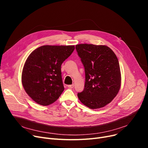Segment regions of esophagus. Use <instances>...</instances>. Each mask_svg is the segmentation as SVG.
Here are the masks:
<instances>
[{
    "label": "esophagus",
    "instance_id": "esophagus-1",
    "mask_svg": "<svg viewBox=\"0 0 148 148\" xmlns=\"http://www.w3.org/2000/svg\"><path fill=\"white\" fill-rule=\"evenodd\" d=\"M68 88H74V84L68 85Z\"/></svg>",
    "mask_w": 148,
    "mask_h": 148
}]
</instances>
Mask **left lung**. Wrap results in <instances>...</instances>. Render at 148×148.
Instances as JSON below:
<instances>
[{"mask_svg":"<svg viewBox=\"0 0 148 148\" xmlns=\"http://www.w3.org/2000/svg\"><path fill=\"white\" fill-rule=\"evenodd\" d=\"M75 49L85 71L84 88L77 96L91 109L103 107L112 101L120 89L118 59L106 45L82 44L76 45Z\"/></svg>","mask_w":148,"mask_h":148,"instance_id":"1","label":"left lung"}]
</instances>
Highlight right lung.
<instances>
[{"label": "right lung", "mask_w": 148, "mask_h": 148, "mask_svg": "<svg viewBox=\"0 0 148 148\" xmlns=\"http://www.w3.org/2000/svg\"><path fill=\"white\" fill-rule=\"evenodd\" d=\"M74 45H43L30 54L23 69L21 81L28 95L36 103L50 105L64 90L61 65Z\"/></svg>", "instance_id": "add662e5"}]
</instances>
